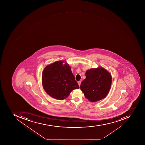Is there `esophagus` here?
Wrapping results in <instances>:
<instances>
[{
	"instance_id": "esophagus-1",
	"label": "esophagus",
	"mask_w": 145,
	"mask_h": 145,
	"mask_svg": "<svg viewBox=\"0 0 145 145\" xmlns=\"http://www.w3.org/2000/svg\"><path fill=\"white\" fill-rule=\"evenodd\" d=\"M81 81H79L78 82V85L80 86V85H81Z\"/></svg>"
}]
</instances>
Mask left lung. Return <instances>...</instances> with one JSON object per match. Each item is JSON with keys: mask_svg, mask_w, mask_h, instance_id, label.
Wrapping results in <instances>:
<instances>
[{"mask_svg": "<svg viewBox=\"0 0 145 145\" xmlns=\"http://www.w3.org/2000/svg\"><path fill=\"white\" fill-rule=\"evenodd\" d=\"M86 76V78L80 85V89L86 98L92 102L105 98L111 88V74L106 69L99 67L88 70Z\"/></svg>", "mask_w": 145, "mask_h": 145, "instance_id": "obj_1", "label": "left lung"}]
</instances>
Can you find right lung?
<instances>
[{"instance_id": "right-lung-1", "label": "right lung", "mask_w": 145, "mask_h": 145, "mask_svg": "<svg viewBox=\"0 0 145 145\" xmlns=\"http://www.w3.org/2000/svg\"><path fill=\"white\" fill-rule=\"evenodd\" d=\"M63 61H57L47 65L42 76V86L46 92L58 100L67 98L74 89L79 88L72 74L71 67Z\"/></svg>"}]
</instances>
